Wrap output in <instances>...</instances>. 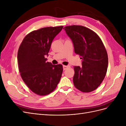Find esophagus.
Wrapping results in <instances>:
<instances>
[{"label":"esophagus","instance_id":"1","mask_svg":"<svg viewBox=\"0 0 126 126\" xmlns=\"http://www.w3.org/2000/svg\"><path fill=\"white\" fill-rule=\"evenodd\" d=\"M69 66H63V70H66L68 68H69Z\"/></svg>","mask_w":126,"mask_h":126}]
</instances>
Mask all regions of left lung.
Wrapping results in <instances>:
<instances>
[{
  "instance_id": "left-lung-1",
  "label": "left lung",
  "mask_w": 126,
  "mask_h": 126,
  "mask_svg": "<svg viewBox=\"0 0 126 126\" xmlns=\"http://www.w3.org/2000/svg\"><path fill=\"white\" fill-rule=\"evenodd\" d=\"M74 45L75 52L81 56L82 66H75L74 86L83 93L99 87L107 70L108 58L101 39L92 30L81 26L64 27Z\"/></svg>"
}]
</instances>
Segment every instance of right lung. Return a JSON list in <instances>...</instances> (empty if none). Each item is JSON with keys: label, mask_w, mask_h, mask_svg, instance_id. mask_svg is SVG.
<instances>
[{"label": "right lung", "mask_w": 126, "mask_h": 126, "mask_svg": "<svg viewBox=\"0 0 126 126\" xmlns=\"http://www.w3.org/2000/svg\"><path fill=\"white\" fill-rule=\"evenodd\" d=\"M63 26L49 27L28 34L18 49L17 59L21 77L32 92L45 96L54 91L63 71L62 64L47 62L52 40Z\"/></svg>", "instance_id": "obj_1"}]
</instances>
